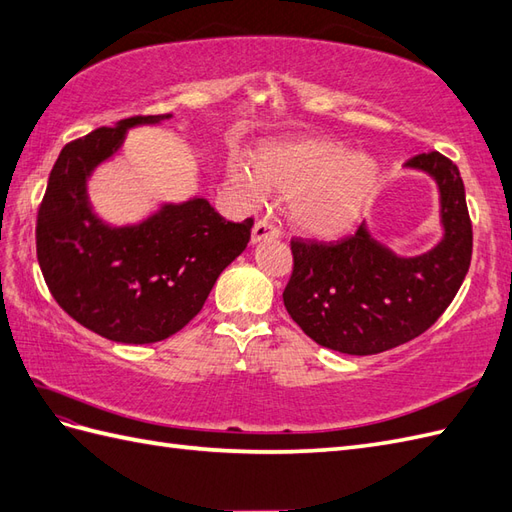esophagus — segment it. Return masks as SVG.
<instances>
[{
    "instance_id": "1",
    "label": "esophagus",
    "mask_w": 512,
    "mask_h": 512,
    "mask_svg": "<svg viewBox=\"0 0 512 512\" xmlns=\"http://www.w3.org/2000/svg\"><path fill=\"white\" fill-rule=\"evenodd\" d=\"M280 234L282 230L276 226V223H271L269 219H258L252 230V243H260L265 239H278Z\"/></svg>"
}]
</instances>
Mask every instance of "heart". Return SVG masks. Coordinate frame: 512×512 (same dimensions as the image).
<instances>
[{
    "instance_id": "1",
    "label": "heart",
    "mask_w": 512,
    "mask_h": 512,
    "mask_svg": "<svg viewBox=\"0 0 512 512\" xmlns=\"http://www.w3.org/2000/svg\"><path fill=\"white\" fill-rule=\"evenodd\" d=\"M234 178L254 195L289 197L299 230L332 239L363 217L378 189L380 167L339 141L302 139L263 147L252 171L234 169Z\"/></svg>"
}]
</instances>
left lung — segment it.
<instances>
[{
    "label": "left lung",
    "instance_id": "8db88e82",
    "mask_svg": "<svg viewBox=\"0 0 512 512\" xmlns=\"http://www.w3.org/2000/svg\"><path fill=\"white\" fill-rule=\"evenodd\" d=\"M406 167L430 173L441 191L445 234L428 254L395 256L365 223L336 243L291 239L284 306L328 350L369 356L413 341L445 313L467 276L473 232L458 167L439 152L417 154Z\"/></svg>",
    "mask_w": 512,
    "mask_h": 512
}]
</instances>
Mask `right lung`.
Instances as JSON below:
<instances>
[{"label":"right lung","mask_w":512,"mask_h":512,"mask_svg":"<svg viewBox=\"0 0 512 512\" xmlns=\"http://www.w3.org/2000/svg\"><path fill=\"white\" fill-rule=\"evenodd\" d=\"M171 115H139L62 147L36 217V256L49 293L80 326L117 343H156L202 310L208 293L252 236L254 219H223L204 197L139 226L110 228L86 199V178L128 128Z\"/></svg>","instance_id":"1"}]
</instances>
